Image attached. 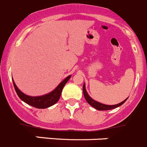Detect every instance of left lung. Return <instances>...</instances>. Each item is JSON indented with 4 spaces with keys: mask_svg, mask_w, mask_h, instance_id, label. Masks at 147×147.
Instances as JSON below:
<instances>
[{
    "mask_svg": "<svg viewBox=\"0 0 147 147\" xmlns=\"http://www.w3.org/2000/svg\"><path fill=\"white\" fill-rule=\"evenodd\" d=\"M83 92H84V97H85V99L86 100L87 102H88V104L91 106V107H93L94 108H95L96 109L98 110V111L111 110V109H113L117 108V107H120L121 105H122L123 103H124L128 98H126V99H125L124 101H123L122 102L119 103V104H116V105H106V104H101V103H99V102H98V101H95V100H94L92 98H91V97L89 96V95H88V93H87L86 90L85 84H84V86H83Z\"/></svg>",
    "mask_w": 147,
    "mask_h": 147,
    "instance_id": "1",
    "label": "left lung"
}]
</instances>
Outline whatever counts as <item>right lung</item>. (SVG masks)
<instances>
[{
  "mask_svg": "<svg viewBox=\"0 0 147 147\" xmlns=\"http://www.w3.org/2000/svg\"><path fill=\"white\" fill-rule=\"evenodd\" d=\"M70 78L71 76H67L63 81H61L59 84V86L53 91L46 94V95L40 96H30L26 95V94L21 92L18 89V88L16 86L15 82H14L13 79V83L14 88H15V90L16 91L17 94H18V97L23 101H24L25 103L28 104V105L35 107V108L46 109L54 105L59 101V98H60L62 90H63L65 84L67 83V81H69Z\"/></svg>",
  "mask_w": 147,
  "mask_h": 147,
  "instance_id": "obj_1",
  "label": "right lung"
}]
</instances>
